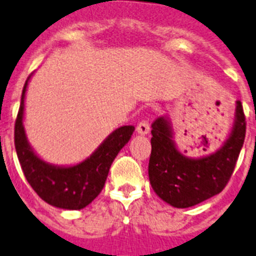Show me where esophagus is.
Returning <instances> with one entry per match:
<instances>
[{
    "label": "esophagus",
    "instance_id": "obj_1",
    "mask_svg": "<svg viewBox=\"0 0 256 256\" xmlns=\"http://www.w3.org/2000/svg\"><path fill=\"white\" fill-rule=\"evenodd\" d=\"M137 132L140 134H148L150 132V123L148 120H144V119L140 122L138 126H137Z\"/></svg>",
    "mask_w": 256,
    "mask_h": 256
}]
</instances>
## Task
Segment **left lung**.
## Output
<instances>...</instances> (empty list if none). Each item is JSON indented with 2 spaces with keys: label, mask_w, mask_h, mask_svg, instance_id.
<instances>
[{
  "label": "left lung",
  "mask_w": 256,
  "mask_h": 256,
  "mask_svg": "<svg viewBox=\"0 0 256 256\" xmlns=\"http://www.w3.org/2000/svg\"><path fill=\"white\" fill-rule=\"evenodd\" d=\"M148 177L156 195L176 208H190L223 191L234 173L246 134V118L237 101L230 138L216 154L190 159L177 150L169 122L160 116L151 124Z\"/></svg>",
  "instance_id": "1"
}]
</instances>
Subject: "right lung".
Returning a JSON list of instances; mask_svg holds the SVG:
<instances>
[{"instance_id": "1", "label": "right lung", "mask_w": 256, "mask_h": 256, "mask_svg": "<svg viewBox=\"0 0 256 256\" xmlns=\"http://www.w3.org/2000/svg\"><path fill=\"white\" fill-rule=\"evenodd\" d=\"M29 78L30 76L22 88L14 132L15 148L22 173L32 188L47 204L68 210L83 209L91 204L102 191L108 169L118 152L130 141L134 126H124L118 128L102 142L100 148L80 164L69 168L52 166L33 152L22 126L24 97Z\"/></svg>"}]
</instances>
